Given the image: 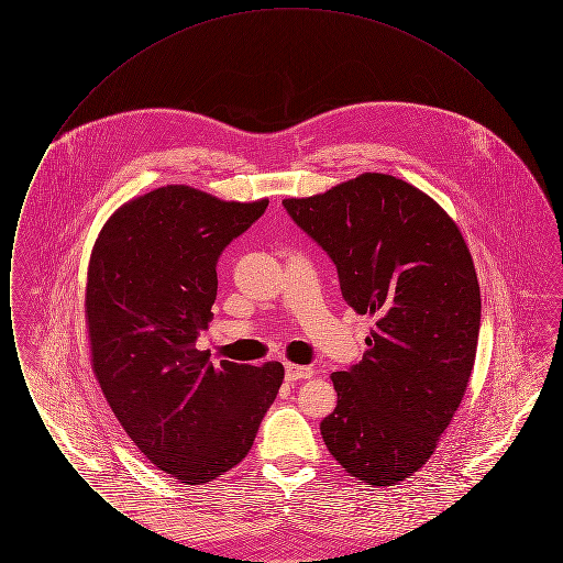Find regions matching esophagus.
Instances as JSON below:
<instances>
[{"label":"esophagus","mask_w":563,"mask_h":563,"mask_svg":"<svg viewBox=\"0 0 563 563\" xmlns=\"http://www.w3.org/2000/svg\"><path fill=\"white\" fill-rule=\"evenodd\" d=\"M285 375L289 382H297V379H306V377H312L314 369L312 367H303V365H294V363H287L285 365Z\"/></svg>","instance_id":"obj_1"}]
</instances>
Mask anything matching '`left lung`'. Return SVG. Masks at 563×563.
Masks as SVG:
<instances>
[{"instance_id": "8db88e82", "label": "left lung", "mask_w": 563, "mask_h": 563, "mask_svg": "<svg viewBox=\"0 0 563 563\" xmlns=\"http://www.w3.org/2000/svg\"><path fill=\"white\" fill-rule=\"evenodd\" d=\"M283 207L375 321L363 361L331 375L322 441L358 482H402L429 462L475 365L482 294L466 242L424 191L382 173Z\"/></svg>"}]
</instances>
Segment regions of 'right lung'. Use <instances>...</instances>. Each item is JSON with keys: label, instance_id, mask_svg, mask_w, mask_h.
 Wrapping results in <instances>:
<instances>
[{"label": "right lung", "instance_id": "add662e5", "mask_svg": "<svg viewBox=\"0 0 563 563\" xmlns=\"http://www.w3.org/2000/svg\"><path fill=\"white\" fill-rule=\"evenodd\" d=\"M266 209L166 186L120 207L92 249V369L134 445L186 485L213 482L249 454L285 377L276 361L214 365L196 349L213 319L223 249Z\"/></svg>", "mask_w": 563, "mask_h": 563}]
</instances>
